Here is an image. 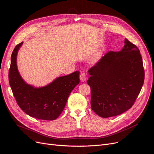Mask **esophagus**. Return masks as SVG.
<instances>
[{
  "label": "esophagus",
  "mask_w": 154,
  "mask_h": 154,
  "mask_svg": "<svg viewBox=\"0 0 154 154\" xmlns=\"http://www.w3.org/2000/svg\"><path fill=\"white\" fill-rule=\"evenodd\" d=\"M80 79L81 82H85L87 80V75L85 72H82L80 74Z\"/></svg>",
  "instance_id": "esophagus-1"
}]
</instances>
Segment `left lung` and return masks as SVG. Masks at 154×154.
<instances>
[{
    "label": "left lung",
    "mask_w": 154,
    "mask_h": 154,
    "mask_svg": "<svg viewBox=\"0 0 154 154\" xmlns=\"http://www.w3.org/2000/svg\"><path fill=\"white\" fill-rule=\"evenodd\" d=\"M88 72L92 110L104 118L118 116L131 108L144 80L140 51L126 38L122 50L109 51Z\"/></svg>",
    "instance_id": "8db88e82"
}]
</instances>
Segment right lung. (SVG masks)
Listing matches in <instances>:
<instances>
[{"mask_svg": "<svg viewBox=\"0 0 154 154\" xmlns=\"http://www.w3.org/2000/svg\"><path fill=\"white\" fill-rule=\"evenodd\" d=\"M22 44L17 45L11 57L9 82L13 96L20 108L31 117L54 120L63 110L70 93L80 83V72L58 77L42 87L27 84L20 75L17 65V53Z\"/></svg>", "mask_w": 154, "mask_h": 154, "instance_id": "right-lung-1", "label": "right lung"}]
</instances>
